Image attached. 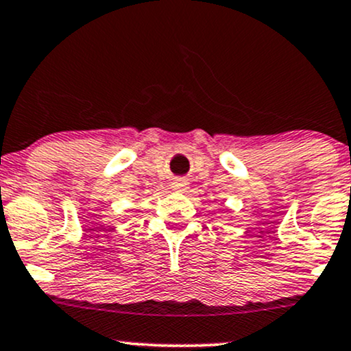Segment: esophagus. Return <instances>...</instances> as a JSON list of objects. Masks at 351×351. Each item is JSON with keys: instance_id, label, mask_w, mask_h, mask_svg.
Listing matches in <instances>:
<instances>
[{"instance_id": "obj_1", "label": "esophagus", "mask_w": 351, "mask_h": 351, "mask_svg": "<svg viewBox=\"0 0 351 351\" xmlns=\"http://www.w3.org/2000/svg\"><path fill=\"white\" fill-rule=\"evenodd\" d=\"M173 189L180 191V193H183V191L188 189V181L183 180V178L175 180V181H173Z\"/></svg>"}]
</instances>
